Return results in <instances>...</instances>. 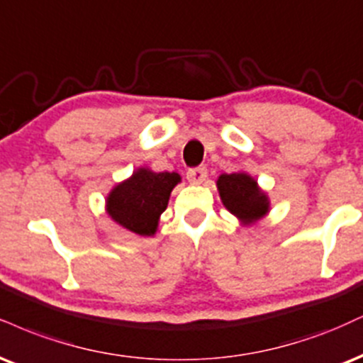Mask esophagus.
Returning <instances> with one entry per match:
<instances>
[{"label":"esophagus","mask_w":363,"mask_h":363,"mask_svg":"<svg viewBox=\"0 0 363 363\" xmlns=\"http://www.w3.org/2000/svg\"><path fill=\"white\" fill-rule=\"evenodd\" d=\"M208 177V170L206 167H194L187 170V181L191 184H203Z\"/></svg>","instance_id":"1"}]
</instances>
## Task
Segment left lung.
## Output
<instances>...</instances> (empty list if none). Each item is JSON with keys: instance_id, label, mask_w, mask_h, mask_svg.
<instances>
[{"instance_id": "8db88e82", "label": "left lung", "mask_w": 363, "mask_h": 363, "mask_svg": "<svg viewBox=\"0 0 363 363\" xmlns=\"http://www.w3.org/2000/svg\"><path fill=\"white\" fill-rule=\"evenodd\" d=\"M216 186L221 203L231 215L238 218L242 225H253L269 213V196L260 189L250 174H221Z\"/></svg>"}]
</instances>
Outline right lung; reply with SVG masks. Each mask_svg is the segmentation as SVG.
Masks as SVG:
<instances>
[{
    "mask_svg": "<svg viewBox=\"0 0 363 363\" xmlns=\"http://www.w3.org/2000/svg\"><path fill=\"white\" fill-rule=\"evenodd\" d=\"M179 182L181 176L177 172H154L148 167H138L110 191L106 198L108 216L135 235L152 237Z\"/></svg>",
    "mask_w": 363,
    "mask_h": 363,
    "instance_id": "1",
    "label": "right lung"
}]
</instances>
